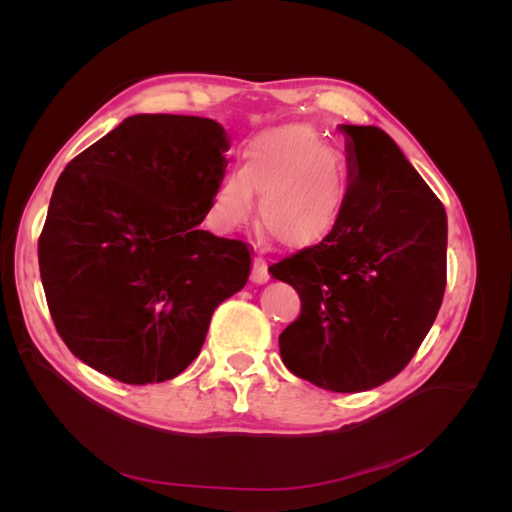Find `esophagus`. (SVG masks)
Listing matches in <instances>:
<instances>
[{"mask_svg": "<svg viewBox=\"0 0 512 512\" xmlns=\"http://www.w3.org/2000/svg\"><path fill=\"white\" fill-rule=\"evenodd\" d=\"M252 282H254V284H267V282H269L267 265H265V262H262L260 258H256L254 265H252Z\"/></svg>", "mask_w": 512, "mask_h": 512, "instance_id": "obj_1", "label": "esophagus"}]
</instances>
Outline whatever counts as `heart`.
Masks as SVG:
<instances>
[{"mask_svg":"<svg viewBox=\"0 0 512 512\" xmlns=\"http://www.w3.org/2000/svg\"><path fill=\"white\" fill-rule=\"evenodd\" d=\"M258 198V226L288 250L327 239L342 220L346 173L335 153L307 126L258 134L243 151L241 173L222 179L213 215L232 230L250 220Z\"/></svg>","mask_w":512,"mask_h":512,"instance_id":"1","label":"heart"}]
</instances>
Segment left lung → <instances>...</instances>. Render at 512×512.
<instances>
[{
	"label": "left lung",
	"mask_w": 512,
	"mask_h": 512,
	"mask_svg": "<svg viewBox=\"0 0 512 512\" xmlns=\"http://www.w3.org/2000/svg\"><path fill=\"white\" fill-rule=\"evenodd\" d=\"M339 130L348 153L342 220L269 273L301 299V316L280 335L284 365L320 389L359 393L395 378L438 316L446 211L384 130Z\"/></svg>",
	"instance_id": "1"
}]
</instances>
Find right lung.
<instances>
[{"label": "right lung", "mask_w": 512, "mask_h": 512, "mask_svg": "<svg viewBox=\"0 0 512 512\" xmlns=\"http://www.w3.org/2000/svg\"><path fill=\"white\" fill-rule=\"evenodd\" d=\"M218 121L132 115L55 183L40 277L70 352L126 384L179 376L222 301L250 277V247L200 222L226 173Z\"/></svg>", "instance_id": "right-lung-1"}]
</instances>
